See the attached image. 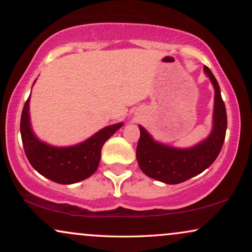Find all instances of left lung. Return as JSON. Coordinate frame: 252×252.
Masks as SVG:
<instances>
[{"instance_id": "left-lung-1", "label": "left lung", "mask_w": 252, "mask_h": 252, "mask_svg": "<svg viewBox=\"0 0 252 252\" xmlns=\"http://www.w3.org/2000/svg\"><path fill=\"white\" fill-rule=\"evenodd\" d=\"M204 72L215 88L213 126L210 135L190 148H175L155 141L142 126H138L141 136L136 158L141 170L149 178L169 185L180 184L209 168L220 153L226 134V109L213 73L207 66H204Z\"/></svg>"}]
</instances>
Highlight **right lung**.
<instances>
[{
  "label": "right lung",
  "mask_w": 252,
  "mask_h": 252,
  "mask_svg": "<svg viewBox=\"0 0 252 252\" xmlns=\"http://www.w3.org/2000/svg\"><path fill=\"white\" fill-rule=\"evenodd\" d=\"M30 99L31 96L22 110L20 131L26 156L33 168L45 178L63 185L76 184L94 174L99 164L103 144L123 123L105 126L84 142L74 146H51L40 141L33 132L30 116Z\"/></svg>",
  "instance_id": "obj_1"
}]
</instances>
